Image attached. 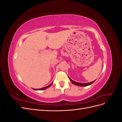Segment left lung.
<instances>
[{"label": "left lung", "mask_w": 122, "mask_h": 122, "mask_svg": "<svg viewBox=\"0 0 122 122\" xmlns=\"http://www.w3.org/2000/svg\"><path fill=\"white\" fill-rule=\"evenodd\" d=\"M69 79H70V81H71L73 83V84H75V85H77V86H89V85H90V84H92L95 81H93V82H90V83H79V82H75V81H73V80H72L71 78H70V77H69Z\"/></svg>", "instance_id": "left-lung-1"}]
</instances>
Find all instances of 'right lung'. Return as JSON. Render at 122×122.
<instances>
[{
  "instance_id": "right-lung-1",
  "label": "right lung",
  "mask_w": 122,
  "mask_h": 122,
  "mask_svg": "<svg viewBox=\"0 0 122 122\" xmlns=\"http://www.w3.org/2000/svg\"><path fill=\"white\" fill-rule=\"evenodd\" d=\"M52 83H53V82L51 83L50 85H49L48 86H46V87H43V88H40V89H34V90H45V89H46V88H47L48 87H50V86H51V85H52Z\"/></svg>"
}]
</instances>
